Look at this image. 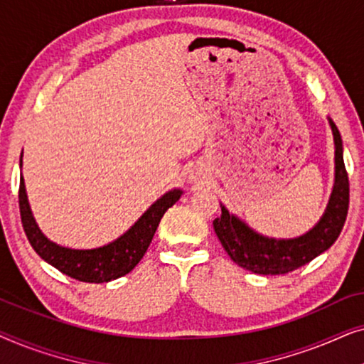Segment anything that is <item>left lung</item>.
I'll list each match as a JSON object with an SVG mask.
<instances>
[{
    "label": "left lung",
    "instance_id": "1",
    "mask_svg": "<svg viewBox=\"0 0 364 364\" xmlns=\"http://www.w3.org/2000/svg\"><path fill=\"white\" fill-rule=\"evenodd\" d=\"M328 122L335 142V182L325 212L306 233L293 238L262 235L220 203L222 215L213 220V230L238 267L258 275H285L321 255L340 237L350 203V183L343 162L340 131L330 117Z\"/></svg>",
    "mask_w": 364,
    "mask_h": 364
}]
</instances>
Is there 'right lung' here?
Here are the masks:
<instances>
[{"label":"right lung","instance_id":"obj_1","mask_svg":"<svg viewBox=\"0 0 364 364\" xmlns=\"http://www.w3.org/2000/svg\"><path fill=\"white\" fill-rule=\"evenodd\" d=\"M19 167H23V152L19 159ZM182 193V188H172L166 192L121 237L96 248H71L49 240L39 228L29 207L23 176L19 178V212H21L23 228L28 240L44 262L74 280L107 283L127 275L141 262L144 253L151 245L164 213L181 198Z\"/></svg>","mask_w":364,"mask_h":364}]
</instances>
